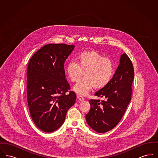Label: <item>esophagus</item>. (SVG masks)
I'll return each mask as SVG.
<instances>
[{"instance_id":"obj_1","label":"esophagus","mask_w":158,"mask_h":158,"mask_svg":"<svg viewBox=\"0 0 158 158\" xmlns=\"http://www.w3.org/2000/svg\"><path fill=\"white\" fill-rule=\"evenodd\" d=\"M77 98H78L80 101H84V100H85V98H83L82 96H81V95H78L77 96Z\"/></svg>"}]
</instances>
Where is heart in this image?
I'll return each instance as SVG.
<instances>
[{
    "label": "heart",
    "mask_w": 158,
    "mask_h": 158,
    "mask_svg": "<svg viewBox=\"0 0 158 158\" xmlns=\"http://www.w3.org/2000/svg\"><path fill=\"white\" fill-rule=\"evenodd\" d=\"M77 63L70 62L66 68V72L71 82H77L85 77L73 88L77 94L86 95L94 87L101 89L106 86L112 79L114 65L112 61L104 57L95 50L85 51L76 57Z\"/></svg>",
    "instance_id": "heart-1"
}]
</instances>
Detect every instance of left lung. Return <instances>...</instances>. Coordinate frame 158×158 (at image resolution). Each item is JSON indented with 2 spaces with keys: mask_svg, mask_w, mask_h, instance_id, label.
Instances as JSON below:
<instances>
[{
  "mask_svg": "<svg viewBox=\"0 0 158 158\" xmlns=\"http://www.w3.org/2000/svg\"><path fill=\"white\" fill-rule=\"evenodd\" d=\"M134 75L132 62L124 53L110 82L95 94L104 100L89 101L90 109L86 115V120L94 130L105 133L118 124L131 98Z\"/></svg>",
  "mask_w": 158,
  "mask_h": 158,
  "instance_id": "left-lung-1",
  "label": "left lung"
}]
</instances>
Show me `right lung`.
I'll return each instance as SVG.
<instances>
[{
    "label": "right lung",
    "instance_id": "add662e5",
    "mask_svg": "<svg viewBox=\"0 0 158 158\" xmlns=\"http://www.w3.org/2000/svg\"><path fill=\"white\" fill-rule=\"evenodd\" d=\"M75 47L48 44L38 50L29 61L27 73L29 110L35 124L44 132L51 133L60 127L68 110L75 103L76 95L69 91L64 68Z\"/></svg>",
    "mask_w": 158,
    "mask_h": 158
}]
</instances>
